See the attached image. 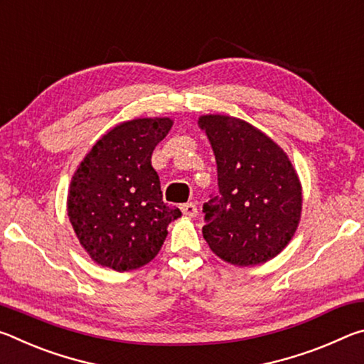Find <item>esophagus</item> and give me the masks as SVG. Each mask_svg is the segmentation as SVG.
Segmentation results:
<instances>
[{
    "label": "esophagus",
    "instance_id": "1",
    "mask_svg": "<svg viewBox=\"0 0 364 364\" xmlns=\"http://www.w3.org/2000/svg\"><path fill=\"white\" fill-rule=\"evenodd\" d=\"M180 208H181V212H183L184 217H188V218L197 217V205L193 204V202H188V204H183Z\"/></svg>",
    "mask_w": 364,
    "mask_h": 364
}]
</instances>
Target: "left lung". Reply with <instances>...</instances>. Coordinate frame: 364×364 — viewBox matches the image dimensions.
Here are the masks:
<instances>
[{
	"label": "left lung",
	"mask_w": 364,
	"mask_h": 364,
	"mask_svg": "<svg viewBox=\"0 0 364 364\" xmlns=\"http://www.w3.org/2000/svg\"><path fill=\"white\" fill-rule=\"evenodd\" d=\"M217 160L218 196L204 204L202 234L215 255L236 267L271 260L286 247L301 213V184L287 154L250 123L202 115Z\"/></svg>",
	"instance_id": "obj_1"
}]
</instances>
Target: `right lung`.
<instances>
[{
    "label": "right lung",
    "instance_id": "1",
    "mask_svg": "<svg viewBox=\"0 0 364 364\" xmlns=\"http://www.w3.org/2000/svg\"><path fill=\"white\" fill-rule=\"evenodd\" d=\"M168 117L134 119L107 132L72 176L67 213L82 247L101 267L132 271L159 254L167 226L180 218L162 200L151 157L167 136Z\"/></svg>",
    "mask_w": 364,
    "mask_h": 364
}]
</instances>
